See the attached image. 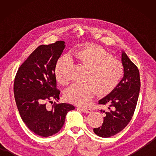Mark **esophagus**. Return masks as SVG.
I'll use <instances>...</instances> for the list:
<instances>
[{
    "instance_id": "1",
    "label": "esophagus",
    "mask_w": 156,
    "mask_h": 156,
    "mask_svg": "<svg viewBox=\"0 0 156 156\" xmlns=\"http://www.w3.org/2000/svg\"><path fill=\"white\" fill-rule=\"evenodd\" d=\"M82 111H83L84 112H86V113H90V112L92 111V110L90 108H80Z\"/></svg>"
}]
</instances>
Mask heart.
Returning a JSON list of instances; mask_svg holds the SVG:
<instances>
[{"label": "heart", "mask_w": 156, "mask_h": 156, "mask_svg": "<svg viewBox=\"0 0 156 156\" xmlns=\"http://www.w3.org/2000/svg\"><path fill=\"white\" fill-rule=\"evenodd\" d=\"M72 59L88 68L85 83L72 84L65 91V97L69 102L79 105H87L98 92L100 95L110 93L119 84L123 75V66L112 59V55L98 47H88L72 51L59 58L55 65L57 80L66 84L69 80L68 69Z\"/></svg>", "instance_id": "obj_1"}]
</instances>
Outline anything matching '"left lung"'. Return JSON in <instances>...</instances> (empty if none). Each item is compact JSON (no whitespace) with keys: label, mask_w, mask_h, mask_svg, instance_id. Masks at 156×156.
<instances>
[{"label":"left lung","mask_w":156,"mask_h":156,"mask_svg":"<svg viewBox=\"0 0 156 156\" xmlns=\"http://www.w3.org/2000/svg\"><path fill=\"white\" fill-rule=\"evenodd\" d=\"M121 60L123 78L110 94L98 101L99 105L108 106L107 111L101 110L105 114L102 126L93 129L101 137L113 136L121 131L131 120L137 106L141 87L140 72L125 52Z\"/></svg>","instance_id":"1"}]
</instances>
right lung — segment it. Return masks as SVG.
<instances>
[{
    "label": "right lung",
    "mask_w": 156,
    "mask_h": 156,
    "mask_svg": "<svg viewBox=\"0 0 156 156\" xmlns=\"http://www.w3.org/2000/svg\"><path fill=\"white\" fill-rule=\"evenodd\" d=\"M64 48L63 41L39 45L19 68L15 78V99L22 120L32 132L44 137L57 133L68 112L75 108L55 102L48 106L59 98L55 68Z\"/></svg>",
    "instance_id": "obj_1"
}]
</instances>
